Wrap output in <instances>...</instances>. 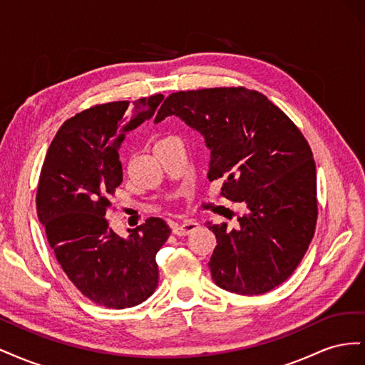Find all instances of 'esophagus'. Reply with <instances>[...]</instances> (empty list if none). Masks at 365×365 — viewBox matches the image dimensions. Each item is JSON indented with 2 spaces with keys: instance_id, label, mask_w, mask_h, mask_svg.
Segmentation results:
<instances>
[{
  "instance_id": "obj_1",
  "label": "esophagus",
  "mask_w": 365,
  "mask_h": 365,
  "mask_svg": "<svg viewBox=\"0 0 365 365\" xmlns=\"http://www.w3.org/2000/svg\"><path fill=\"white\" fill-rule=\"evenodd\" d=\"M197 228H200V225L193 222V220H185V222L172 225V231H173V235H176V236H189Z\"/></svg>"
}]
</instances>
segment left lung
I'll return each mask as SVG.
<instances>
[{"instance_id": "obj_1", "label": "left lung", "mask_w": 365, "mask_h": 365, "mask_svg": "<svg viewBox=\"0 0 365 365\" xmlns=\"http://www.w3.org/2000/svg\"><path fill=\"white\" fill-rule=\"evenodd\" d=\"M176 115L200 130L212 150L208 180L247 205L230 228L207 222L216 236L208 262L215 283L260 295L288 280L314 237L317 169L302 130L267 96L245 86L172 93L155 117Z\"/></svg>"}]
</instances>
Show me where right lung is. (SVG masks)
<instances>
[{
	"label": "right lung",
	"mask_w": 365,
	"mask_h": 365,
	"mask_svg": "<svg viewBox=\"0 0 365 365\" xmlns=\"http://www.w3.org/2000/svg\"><path fill=\"white\" fill-rule=\"evenodd\" d=\"M163 98L109 102L76 114L61 126L42 164L36 210L48 245L70 282L98 306H137L158 286L155 256L169 225L149 217L120 237L106 213L123 181L118 148L129 130L153 117Z\"/></svg>",
	"instance_id": "obj_1"
}]
</instances>
